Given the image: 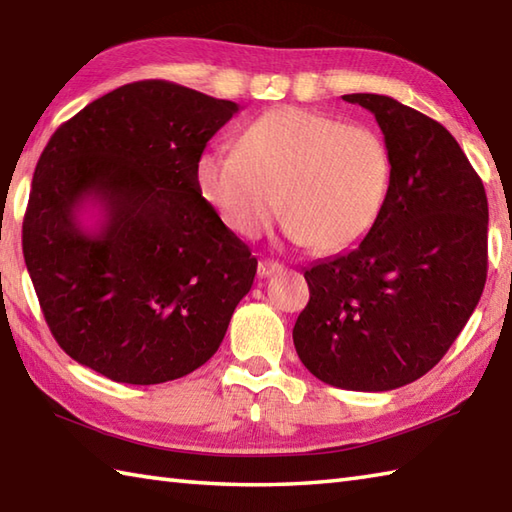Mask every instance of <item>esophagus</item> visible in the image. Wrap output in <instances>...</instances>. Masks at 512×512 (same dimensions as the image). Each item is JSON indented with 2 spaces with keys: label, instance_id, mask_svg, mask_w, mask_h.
I'll list each match as a JSON object with an SVG mask.
<instances>
[{
  "label": "esophagus",
  "instance_id": "obj_1",
  "mask_svg": "<svg viewBox=\"0 0 512 512\" xmlns=\"http://www.w3.org/2000/svg\"><path fill=\"white\" fill-rule=\"evenodd\" d=\"M284 270V266H281L279 262H273V259H262L257 266V275L259 277H270V275H277Z\"/></svg>",
  "mask_w": 512,
  "mask_h": 512
}]
</instances>
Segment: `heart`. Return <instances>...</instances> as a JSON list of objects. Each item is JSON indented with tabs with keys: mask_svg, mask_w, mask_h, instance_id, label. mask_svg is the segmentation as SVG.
I'll use <instances>...</instances> for the list:
<instances>
[{
	"mask_svg": "<svg viewBox=\"0 0 512 512\" xmlns=\"http://www.w3.org/2000/svg\"><path fill=\"white\" fill-rule=\"evenodd\" d=\"M195 184L226 228L253 239L279 211L286 233L341 253L372 233L391 189V151L374 127L279 107L255 118L237 147H211Z\"/></svg>",
	"mask_w": 512,
	"mask_h": 512,
	"instance_id": "b5f03b06",
	"label": "heart"
}]
</instances>
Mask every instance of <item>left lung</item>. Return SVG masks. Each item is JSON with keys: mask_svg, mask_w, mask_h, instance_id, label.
Listing matches in <instances>:
<instances>
[{"mask_svg": "<svg viewBox=\"0 0 512 512\" xmlns=\"http://www.w3.org/2000/svg\"><path fill=\"white\" fill-rule=\"evenodd\" d=\"M376 116L391 189L361 244L312 264L292 330L301 363L352 391L409 385L447 354L482 297L484 184L447 129L383 94H345Z\"/></svg>", "mask_w": 512, "mask_h": 512, "instance_id": "8db88e82", "label": "left lung"}]
</instances>
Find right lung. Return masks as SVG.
<instances>
[{"mask_svg":"<svg viewBox=\"0 0 512 512\" xmlns=\"http://www.w3.org/2000/svg\"><path fill=\"white\" fill-rule=\"evenodd\" d=\"M237 112L184 85L136 81L52 134L32 176L24 259L76 363L158 385L217 352L257 259L204 202L195 162Z\"/></svg>","mask_w":512,"mask_h":512,"instance_id":"obj_1","label":"right lung"}]
</instances>
